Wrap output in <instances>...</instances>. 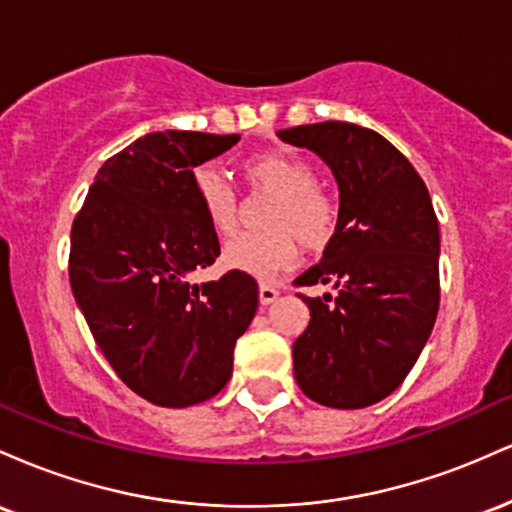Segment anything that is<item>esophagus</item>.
Listing matches in <instances>:
<instances>
[{
	"label": "esophagus",
	"instance_id": "esophagus-1",
	"mask_svg": "<svg viewBox=\"0 0 512 512\" xmlns=\"http://www.w3.org/2000/svg\"><path fill=\"white\" fill-rule=\"evenodd\" d=\"M276 298H279V291H276L272 284H260V303L262 305H272Z\"/></svg>",
	"mask_w": 512,
	"mask_h": 512
}]
</instances>
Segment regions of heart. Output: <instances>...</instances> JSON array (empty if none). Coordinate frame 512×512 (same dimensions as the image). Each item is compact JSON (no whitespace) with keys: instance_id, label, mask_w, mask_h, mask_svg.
Listing matches in <instances>:
<instances>
[{"instance_id":"1","label":"heart","mask_w":512,"mask_h":512,"mask_svg":"<svg viewBox=\"0 0 512 512\" xmlns=\"http://www.w3.org/2000/svg\"><path fill=\"white\" fill-rule=\"evenodd\" d=\"M243 175L252 192L274 195L264 216L267 233L240 236L223 248V264L236 272L272 279L298 257V240L305 250L325 248L334 231L337 211L317 190L315 170L303 158L286 151H267L245 161ZM204 219L223 238L240 226V199L216 170L199 168L192 178Z\"/></svg>"}]
</instances>
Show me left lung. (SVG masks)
Wrapping results in <instances>:
<instances>
[{"label":"left lung","mask_w":512,"mask_h":512,"mask_svg":"<svg viewBox=\"0 0 512 512\" xmlns=\"http://www.w3.org/2000/svg\"><path fill=\"white\" fill-rule=\"evenodd\" d=\"M313 151L339 187L337 226L298 286L332 284L308 298L310 322L293 342V375L310 399L363 409L402 385L438 315L440 231L414 166L383 134L351 122L279 129Z\"/></svg>","instance_id":"1"}]
</instances>
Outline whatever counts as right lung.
I'll return each mask as SVG.
<instances>
[{
	"label": "right lung",
	"mask_w": 512,
	"mask_h": 512,
	"mask_svg": "<svg viewBox=\"0 0 512 512\" xmlns=\"http://www.w3.org/2000/svg\"><path fill=\"white\" fill-rule=\"evenodd\" d=\"M238 134L151 132L103 163L72 226L69 281L122 383L158 407H192L226 387L255 317L257 281L228 272L192 284L219 257L195 168Z\"/></svg>",
	"instance_id": "obj_1"
}]
</instances>
